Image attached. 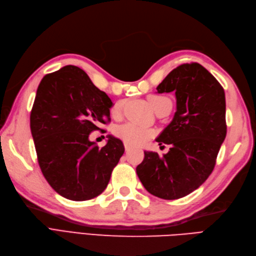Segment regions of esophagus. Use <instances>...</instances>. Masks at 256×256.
Returning <instances> with one entry per match:
<instances>
[{"instance_id":"34e87169","label":"esophagus","mask_w":256,"mask_h":256,"mask_svg":"<svg viewBox=\"0 0 256 256\" xmlns=\"http://www.w3.org/2000/svg\"><path fill=\"white\" fill-rule=\"evenodd\" d=\"M131 148H132V147H131L130 145H128V144H125V150H126V152H129Z\"/></svg>"}]
</instances>
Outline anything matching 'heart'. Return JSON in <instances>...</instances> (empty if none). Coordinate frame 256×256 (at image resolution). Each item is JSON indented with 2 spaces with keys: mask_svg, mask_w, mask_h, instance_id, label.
Masks as SVG:
<instances>
[{
  "mask_svg": "<svg viewBox=\"0 0 256 256\" xmlns=\"http://www.w3.org/2000/svg\"><path fill=\"white\" fill-rule=\"evenodd\" d=\"M147 102H148L150 106L152 108L154 112L160 110L166 104H171V100L168 98L160 95H150L147 97ZM122 102H118L116 104L113 108V114L118 115L122 109ZM116 134L126 144L131 146H138L148 141L152 136L154 132L150 129L136 125L134 122H127L116 129Z\"/></svg>",
  "mask_w": 256,
  "mask_h": 256,
  "instance_id": "obj_1",
  "label": "heart"
}]
</instances>
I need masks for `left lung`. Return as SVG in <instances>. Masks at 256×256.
<instances>
[{
  "label": "left lung",
  "instance_id": "left-lung-1",
  "mask_svg": "<svg viewBox=\"0 0 256 256\" xmlns=\"http://www.w3.org/2000/svg\"><path fill=\"white\" fill-rule=\"evenodd\" d=\"M174 92L176 112L156 141L171 145L168 152H144L136 174L150 194L180 198L198 189L212 174L226 136V94L221 84L198 63L182 64L158 86Z\"/></svg>",
  "mask_w": 256,
  "mask_h": 256
}]
</instances>
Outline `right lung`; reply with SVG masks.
I'll return each mask as SVG.
<instances>
[{
  "mask_svg": "<svg viewBox=\"0 0 256 256\" xmlns=\"http://www.w3.org/2000/svg\"><path fill=\"white\" fill-rule=\"evenodd\" d=\"M112 100L81 68L67 65L46 74L30 111V132L38 164L49 184L72 200L94 198L104 191L125 152L122 142L108 136L99 148L90 134L111 120Z\"/></svg>",
  "mask_w": 256,
  "mask_h": 256,
  "instance_id": "1",
  "label": "right lung"
}]
</instances>
